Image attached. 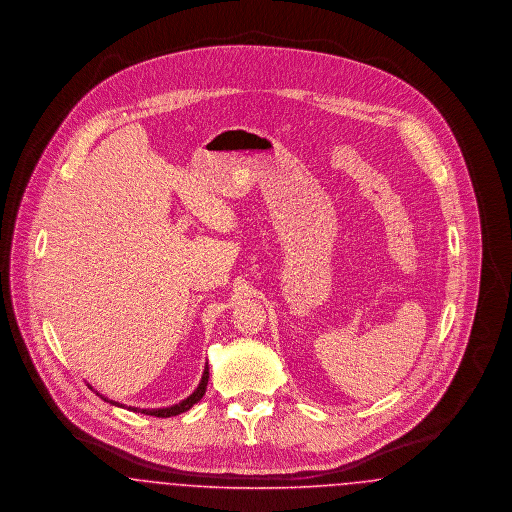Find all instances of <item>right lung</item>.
<instances>
[{
    "label": "right lung",
    "mask_w": 512,
    "mask_h": 512,
    "mask_svg": "<svg viewBox=\"0 0 512 512\" xmlns=\"http://www.w3.org/2000/svg\"><path fill=\"white\" fill-rule=\"evenodd\" d=\"M207 382H209V366L205 365V370H203V376H201V382H199V386L195 388L194 393L190 395V397H186L184 401H180L178 405H172V407H165V409H138V407H128V409H132V411H136V413L149 414V416H157V418H169V416H176V414L186 413V411H190L192 407H194L195 403L205 395V390H207ZM99 395V393H98ZM103 401H107V403H111V405H117V407H122L119 405L117 401H111V399H107V397H103V395H99Z\"/></svg>",
    "instance_id": "right-lung-1"
}]
</instances>
